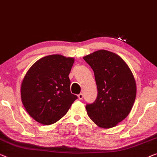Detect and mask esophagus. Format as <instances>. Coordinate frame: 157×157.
Returning a JSON list of instances; mask_svg holds the SVG:
<instances>
[{
	"label": "esophagus",
	"mask_w": 157,
	"mask_h": 157,
	"mask_svg": "<svg viewBox=\"0 0 157 157\" xmlns=\"http://www.w3.org/2000/svg\"><path fill=\"white\" fill-rule=\"evenodd\" d=\"M78 98L79 100H82L83 99V94H80L79 95H78Z\"/></svg>",
	"instance_id": "esophagus-1"
}]
</instances>
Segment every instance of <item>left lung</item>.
I'll return each instance as SVG.
<instances>
[{"label":"left lung","instance_id":"left-lung-1","mask_svg":"<svg viewBox=\"0 0 157 157\" xmlns=\"http://www.w3.org/2000/svg\"><path fill=\"white\" fill-rule=\"evenodd\" d=\"M94 72L98 96L86 106L88 115L101 128H114L125 119L135 103L137 86L133 74L117 54L101 49L84 56Z\"/></svg>","mask_w":157,"mask_h":157}]
</instances>
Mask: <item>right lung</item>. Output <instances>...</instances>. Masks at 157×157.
<instances>
[{"mask_svg": "<svg viewBox=\"0 0 157 157\" xmlns=\"http://www.w3.org/2000/svg\"><path fill=\"white\" fill-rule=\"evenodd\" d=\"M74 63L73 57L52 54L37 60L25 75L20 87L22 103L40 124L59 121L77 99L70 91L69 75Z\"/></svg>", "mask_w": 157, "mask_h": 157, "instance_id": "add662e5", "label": "right lung"}]
</instances>
